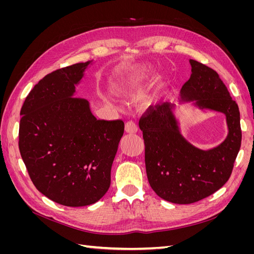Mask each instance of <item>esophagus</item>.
I'll return each instance as SVG.
<instances>
[{
  "label": "esophagus",
  "instance_id": "esophagus-1",
  "mask_svg": "<svg viewBox=\"0 0 254 254\" xmlns=\"http://www.w3.org/2000/svg\"><path fill=\"white\" fill-rule=\"evenodd\" d=\"M125 130L127 133H136L139 128L134 122H127L125 124Z\"/></svg>",
  "mask_w": 254,
  "mask_h": 254
}]
</instances>
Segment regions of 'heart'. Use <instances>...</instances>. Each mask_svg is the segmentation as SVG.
Returning <instances> with one entry per match:
<instances>
[{"label":"heart","mask_w":254,"mask_h":254,"mask_svg":"<svg viewBox=\"0 0 254 254\" xmlns=\"http://www.w3.org/2000/svg\"><path fill=\"white\" fill-rule=\"evenodd\" d=\"M152 73L153 67L149 64L132 67L120 76L115 88L119 93H131L147 82Z\"/></svg>","instance_id":"obj_1"}]
</instances>
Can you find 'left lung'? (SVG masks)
Masks as SVG:
<instances>
[{"mask_svg": "<svg viewBox=\"0 0 254 254\" xmlns=\"http://www.w3.org/2000/svg\"><path fill=\"white\" fill-rule=\"evenodd\" d=\"M191 74L180 91L179 105L225 114L228 134L216 147L200 149L181 133L177 106L164 103L140 120L145 165L153 191L166 201L189 204L212 195L229 180L241 148L237 104L213 68L190 59Z\"/></svg>", "mask_w": 254, "mask_h": 254, "instance_id": "left-lung-1", "label": "left lung"}]
</instances>
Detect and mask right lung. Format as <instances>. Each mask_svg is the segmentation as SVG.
<instances>
[{
    "label": "right lung",
    "mask_w": 254,
    "mask_h": 254,
    "mask_svg": "<svg viewBox=\"0 0 254 254\" xmlns=\"http://www.w3.org/2000/svg\"><path fill=\"white\" fill-rule=\"evenodd\" d=\"M93 60L48 74L20 112L19 149L37 190L66 206L98 201L110 187L123 121L97 120L76 87Z\"/></svg>",
    "instance_id": "add662e5"
}]
</instances>
